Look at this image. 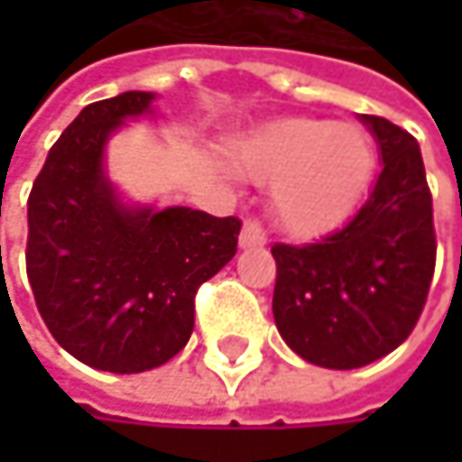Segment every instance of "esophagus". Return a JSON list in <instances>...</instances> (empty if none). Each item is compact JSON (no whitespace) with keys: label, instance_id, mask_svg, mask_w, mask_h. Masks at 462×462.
I'll return each mask as SVG.
<instances>
[{"label":"esophagus","instance_id":"1","mask_svg":"<svg viewBox=\"0 0 462 462\" xmlns=\"http://www.w3.org/2000/svg\"><path fill=\"white\" fill-rule=\"evenodd\" d=\"M267 243V232L259 222L254 219H245L243 222V230H240V245L243 248H251V245H264Z\"/></svg>","mask_w":462,"mask_h":462}]
</instances>
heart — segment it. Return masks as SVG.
<instances>
[{
  "mask_svg": "<svg viewBox=\"0 0 462 462\" xmlns=\"http://www.w3.org/2000/svg\"><path fill=\"white\" fill-rule=\"evenodd\" d=\"M237 168L273 184V214L283 230L313 237L356 208L374 171V146L358 125L286 117L240 146Z\"/></svg>",
  "mask_w": 462,
  "mask_h": 462,
  "instance_id": "b5f03b06",
  "label": "heart"
}]
</instances>
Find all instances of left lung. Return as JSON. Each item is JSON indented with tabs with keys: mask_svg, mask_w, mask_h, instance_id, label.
Here are the masks:
<instances>
[{
	"mask_svg": "<svg viewBox=\"0 0 462 462\" xmlns=\"http://www.w3.org/2000/svg\"><path fill=\"white\" fill-rule=\"evenodd\" d=\"M383 171L342 230L308 245H273V316L283 342L326 369H358L396 350L422 313L436 235L415 136L385 117H358Z\"/></svg>",
	"mask_w": 462,
	"mask_h": 462,
	"instance_id": "8db88e82",
	"label": "left lung"
}]
</instances>
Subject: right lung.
Masks as SVG:
<instances>
[{
	"label": "right lung",
	"mask_w": 462,
	"mask_h": 462,
	"mask_svg": "<svg viewBox=\"0 0 462 462\" xmlns=\"http://www.w3.org/2000/svg\"><path fill=\"white\" fill-rule=\"evenodd\" d=\"M154 93L85 106L52 143L29 195L26 273L50 334L77 361L136 374L171 361L195 328V294L237 251L240 222L187 206L125 203L106 143L152 115Z\"/></svg>",
	"instance_id": "1"
}]
</instances>
